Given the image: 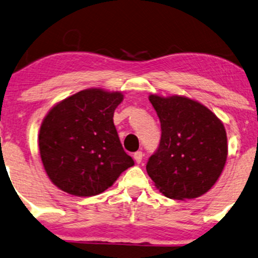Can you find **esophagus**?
<instances>
[{"instance_id": "1", "label": "esophagus", "mask_w": 258, "mask_h": 258, "mask_svg": "<svg viewBox=\"0 0 258 258\" xmlns=\"http://www.w3.org/2000/svg\"><path fill=\"white\" fill-rule=\"evenodd\" d=\"M133 158H135V161H136V163H139L142 162V159H143V152L142 151H137L135 155H133Z\"/></svg>"}]
</instances>
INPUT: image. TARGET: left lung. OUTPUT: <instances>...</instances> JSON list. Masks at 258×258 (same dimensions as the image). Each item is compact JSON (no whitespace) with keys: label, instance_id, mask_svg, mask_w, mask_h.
<instances>
[{"label":"left lung","instance_id":"8db88e82","mask_svg":"<svg viewBox=\"0 0 258 258\" xmlns=\"http://www.w3.org/2000/svg\"><path fill=\"white\" fill-rule=\"evenodd\" d=\"M161 121L158 150L146 171L162 194L175 200L207 193L220 177L227 158L224 123L198 101L181 95H150Z\"/></svg>","mask_w":258,"mask_h":258}]
</instances>
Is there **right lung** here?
Returning a JSON list of instances; mask_svg holds the SVG:
<instances>
[{
    "instance_id": "right-lung-1",
    "label": "right lung",
    "mask_w": 258,
    "mask_h": 258,
    "mask_svg": "<svg viewBox=\"0 0 258 258\" xmlns=\"http://www.w3.org/2000/svg\"><path fill=\"white\" fill-rule=\"evenodd\" d=\"M120 91L90 88L48 110L39 131V151L48 178L75 197H94L135 164L113 122Z\"/></svg>"
}]
</instances>
